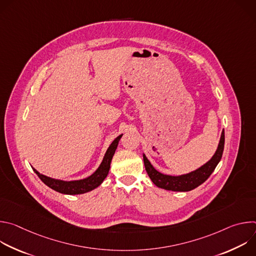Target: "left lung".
<instances>
[{
  "label": "left lung",
  "instance_id": "obj_1",
  "mask_svg": "<svg viewBox=\"0 0 256 256\" xmlns=\"http://www.w3.org/2000/svg\"><path fill=\"white\" fill-rule=\"evenodd\" d=\"M224 144H225V132H222V136L218 142V149L212 156V158L206 163L204 166L198 168V170L190 172L188 174L180 175V176H171V175H164L158 172L149 162L144 155V164L146 171H147L149 177L153 181V184L160 188L172 192H190L200 186L202 184L210 177L212 173L214 168L216 167L218 163L220 162L223 151H224Z\"/></svg>",
  "mask_w": 256,
  "mask_h": 256
}]
</instances>
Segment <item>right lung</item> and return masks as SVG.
<instances>
[{
  "instance_id": "right-lung-1",
  "label": "right lung",
  "mask_w": 256,
  "mask_h": 256,
  "mask_svg": "<svg viewBox=\"0 0 256 256\" xmlns=\"http://www.w3.org/2000/svg\"><path fill=\"white\" fill-rule=\"evenodd\" d=\"M122 136V134L118 136L112 142V144L109 146V148L107 149L105 156L103 158V161L100 164L99 168L91 176H89L85 179L76 180V181H62V180H56V179H52L48 176H44V175L40 174V172L36 171L34 168H33V170L42 179V181L44 184H46L48 188H50L52 190H54L58 192L64 194H81L88 192L96 188L97 186H99L102 184V181L105 179V177L107 176L109 168H110V163H112V157L118 148V142H120Z\"/></svg>"
}]
</instances>
